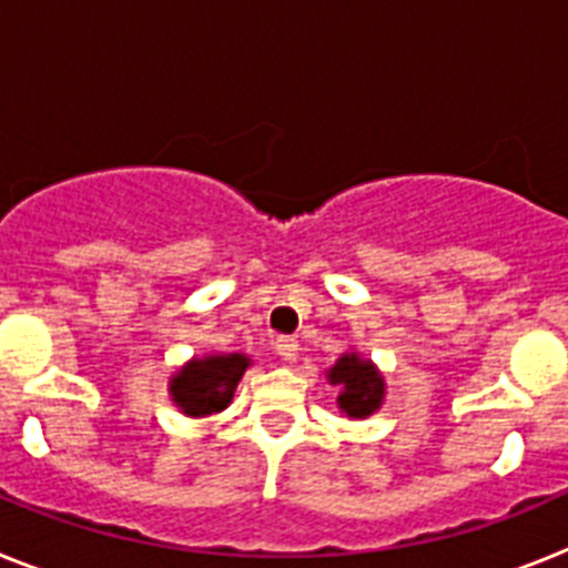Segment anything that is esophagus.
I'll list each match as a JSON object with an SVG mask.
<instances>
[{"instance_id": "obj_1", "label": "esophagus", "mask_w": 568, "mask_h": 568, "mask_svg": "<svg viewBox=\"0 0 568 568\" xmlns=\"http://www.w3.org/2000/svg\"><path fill=\"white\" fill-rule=\"evenodd\" d=\"M275 353L281 355V361L293 364V361L298 358V341L290 338V335H281V338L275 341Z\"/></svg>"}]
</instances>
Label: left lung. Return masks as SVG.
Returning <instances> with one entry per match:
<instances>
[{"label": "left lung", "instance_id": "1", "mask_svg": "<svg viewBox=\"0 0 568 568\" xmlns=\"http://www.w3.org/2000/svg\"><path fill=\"white\" fill-rule=\"evenodd\" d=\"M327 381L338 389L341 415L349 420H364L375 415L384 406L386 398V381L381 375L378 366L361 353L349 349L341 355L333 366L327 369Z\"/></svg>", "mask_w": 568, "mask_h": 568}]
</instances>
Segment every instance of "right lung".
<instances>
[{
  "instance_id": "1",
  "label": "right lung",
  "mask_w": 568,
  "mask_h": 568,
  "mask_svg": "<svg viewBox=\"0 0 568 568\" xmlns=\"http://www.w3.org/2000/svg\"><path fill=\"white\" fill-rule=\"evenodd\" d=\"M253 361L244 353H204L193 355L168 381L170 400L187 418H207L224 413L233 404L235 386L244 378Z\"/></svg>"
}]
</instances>
